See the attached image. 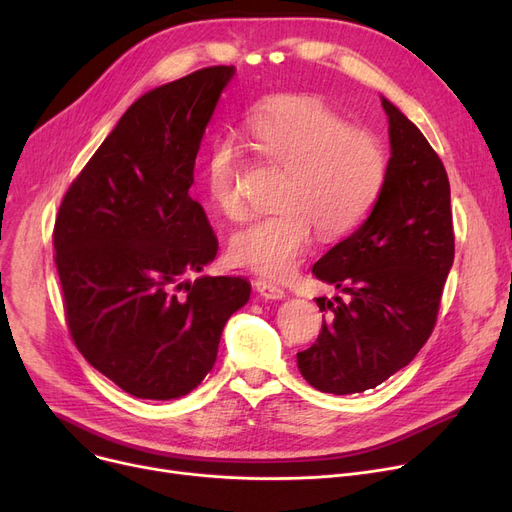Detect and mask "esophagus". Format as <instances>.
Returning a JSON list of instances; mask_svg holds the SVG:
<instances>
[{
  "label": "esophagus",
  "instance_id": "34e87169",
  "mask_svg": "<svg viewBox=\"0 0 512 512\" xmlns=\"http://www.w3.org/2000/svg\"><path fill=\"white\" fill-rule=\"evenodd\" d=\"M255 288L263 299H282L286 294L284 288H280L278 284L267 282V280H255Z\"/></svg>",
  "mask_w": 512,
  "mask_h": 512
}]
</instances>
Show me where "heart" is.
<instances>
[{
	"label": "heart",
	"instance_id": "heart-1",
	"mask_svg": "<svg viewBox=\"0 0 512 512\" xmlns=\"http://www.w3.org/2000/svg\"><path fill=\"white\" fill-rule=\"evenodd\" d=\"M247 132L267 164L284 172L278 211L251 220L230 236L234 265L263 276H288L309 251L313 232L334 240L355 230L378 201L386 180V153L367 130L313 97H284L247 120ZM245 155L226 137L215 139L203 166L205 191L228 220H242Z\"/></svg>",
	"mask_w": 512,
	"mask_h": 512
}]
</instances>
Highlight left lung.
Segmentation results:
<instances>
[{
  "label": "left lung",
  "mask_w": 512,
  "mask_h": 512,
  "mask_svg": "<svg viewBox=\"0 0 512 512\" xmlns=\"http://www.w3.org/2000/svg\"><path fill=\"white\" fill-rule=\"evenodd\" d=\"M392 157L382 193L357 232L313 265L351 294L317 299V340L297 353L303 378L330 394H355L409 365L432 336L454 261L450 182L421 130L382 99Z\"/></svg>",
  "instance_id": "8db88e82"
}]
</instances>
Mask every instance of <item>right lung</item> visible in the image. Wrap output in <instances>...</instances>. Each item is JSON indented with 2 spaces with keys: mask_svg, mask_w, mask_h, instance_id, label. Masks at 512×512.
<instances>
[{
  "mask_svg": "<svg viewBox=\"0 0 512 512\" xmlns=\"http://www.w3.org/2000/svg\"><path fill=\"white\" fill-rule=\"evenodd\" d=\"M234 66H209L134 101L72 180L53 259L76 348L124 392L170 400L211 371L228 317L251 284L203 276L218 253L191 199L205 126Z\"/></svg>",
  "mask_w": 512,
  "mask_h": 512,
  "instance_id": "obj_1",
  "label": "right lung"
}]
</instances>
